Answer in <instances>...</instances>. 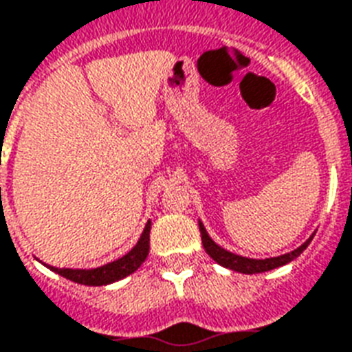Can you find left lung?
<instances>
[{"label": "left lung", "instance_id": "1", "mask_svg": "<svg viewBox=\"0 0 352 352\" xmlns=\"http://www.w3.org/2000/svg\"><path fill=\"white\" fill-rule=\"evenodd\" d=\"M199 230H201V240H203V248H205L206 254L210 256L212 260H216L219 265L223 267H229V270H234L238 273H245V275H253V273H264L270 272V270H275V267H280V265L288 264L294 258H297L299 254L308 248V243L312 241L314 236H310L301 248H297L292 253H286L283 256H275V258H264V260H254V258H245V256H240V254L230 253V251H225L223 248H219L216 241L212 240L208 232H206L205 225L199 221Z\"/></svg>", "mask_w": 352, "mask_h": 352}]
</instances>
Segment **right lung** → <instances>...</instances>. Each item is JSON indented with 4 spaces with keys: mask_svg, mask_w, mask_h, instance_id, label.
Instances as JSON below:
<instances>
[{
    "mask_svg": "<svg viewBox=\"0 0 352 352\" xmlns=\"http://www.w3.org/2000/svg\"><path fill=\"white\" fill-rule=\"evenodd\" d=\"M149 230H151V221H147L138 243L127 254H123L122 258L109 262L101 267H96V270H69V267H53V265H47V267L51 272L63 275L64 278L85 284V286H104V284L116 283V280H122L123 277L136 272L144 264V260L149 254Z\"/></svg>",
    "mask_w": 352,
    "mask_h": 352,
    "instance_id": "right-lung-1",
    "label": "right lung"
}]
</instances>
